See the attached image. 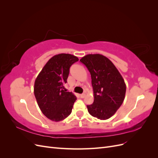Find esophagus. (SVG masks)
Wrapping results in <instances>:
<instances>
[{
	"label": "esophagus",
	"instance_id": "esophagus-1",
	"mask_svg": "<svg viewBox=\"0 0 158 158\" xmlns=\"http://www.w3.org/2000/svg\"><path fill=\"white\" fill-rule=\"evenodd\" d=\"M80 98H85V94H80Z\"/></svg>",
	"mask_w": 158,
	"mask_h": 158
}]
</instances>
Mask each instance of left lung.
I'll return each mask as SVG.
<instances>
[{
    "label": "left lung",
    "instance_id": "obj_1",
    "mask_svg": "<svg viewBox=\"0 0 158 158\" xmlns=\"http://www.w3.org/2000/svg\"><path fill=\"white\" fill-rule=\"evenodd\" d=\"M80 60L92 78L94 100L87 106L88 111L92 116L106 120L117 112L125 99V81L112 62L102 55L89 54Z\"/></svg>",
    "mask_w": 158,
    "mask_h": 158
}]
</instances>
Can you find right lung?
<instances>
[{"instance_id":"obj_1","label":"right lung","mask_w":158,"mask_h":158,"mask_svg":"<svg viewBox=\"0 0 158 158\" xmlns=\"http://www.w3.org/2000/svg\"><path fill=\"white\" fill-rule=\"evenodd\" d=\"M78 60L77 56L70 54L56 55L47 61L35 80L33 89L38 106L52 121H63L72 112L76 97L66 92L64 84L71 65Z\"/></svg>"}]
</instances>
